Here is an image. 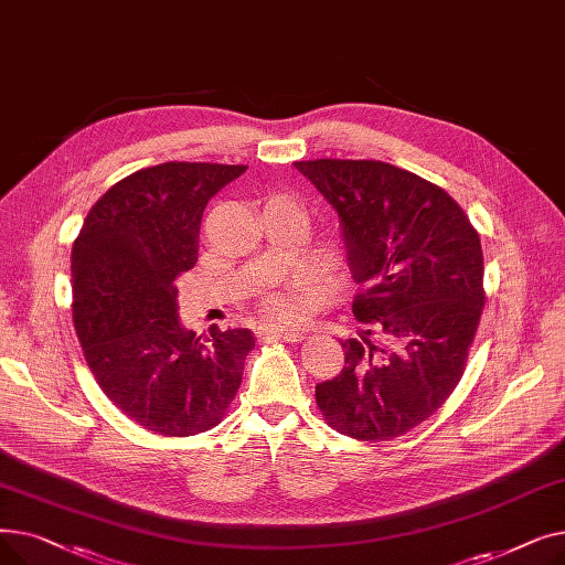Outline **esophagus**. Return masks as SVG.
<instances>
[{
    "label": "esophagus",
    "mask_w": 565,
    "mask_h": 565,
    "mask_svg": "<svg viewBox=\"0 0 565 565\" xmlns=\"http://www.w3.org/2000/svg\"><path fill=\"white\" fill-rule=\"evenodd\" d=\"M265 334L270 339H284V341H302L305 339V330L290 328V324H270V328H265Z\"/></svg>",
    "instance_id": "esophagus-1"
}]
</instances>
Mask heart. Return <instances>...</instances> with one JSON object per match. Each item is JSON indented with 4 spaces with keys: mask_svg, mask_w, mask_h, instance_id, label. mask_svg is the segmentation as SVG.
<instances>
[{
    "mask_svg": "<svg viewBox=\"0 0 565 565\" xmlns=\"http://www.w3.org/2000/svg\"><path fill=\"white\" fill-rule=\"evenodd\" d=\"M273 316H292L295 309H298V302L290 295H279V298H273L270 305H267Z\"/></svg>",
    "mask_w": 565,
    "mask_h": 565,
    "instance_id": "heart-1",
    "label": "heart"
}]
</instances>
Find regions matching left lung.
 <instances>
[{
	"instance_id": "obj_1",
	"label": "left lung",
	"mask_w": 565,
	"mask_h": 565,
	"mask_svg": "<svg viewBox=\"0 0 565 565\" xmlns=\"http://www.w3.org/2000/svg\"><path fill=\"white\" fill-rule=\"evenodd\" d=\"M337 215L369 328L343 341L345 366L316 384L337 433L394 439L426 422L462 377L483 295V252L441 188L377 160L295 162Z\"/></svg>"
}]
</instances>
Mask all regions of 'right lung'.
<instances>
[{
	"label": "right lung",
	"instance_id": "right-lung-1",
	"mask_svg": "<svg viewBox=\"0 0 565 565\" xmlns=\"http://www.w3.org/2000/svg\"><path fill=\"white\" fill-rule=\"evenodd\" d=\"M245 164L164 162L130 173L88 211L73 245V318L100 390L141 428L211 430L243 382L249 330L211 328L201 343L178 318L175 279L194 267L207 201Z\"/></svg>",
	"mask_w": 565,
	"mask_h": 565
}]
</instances>
